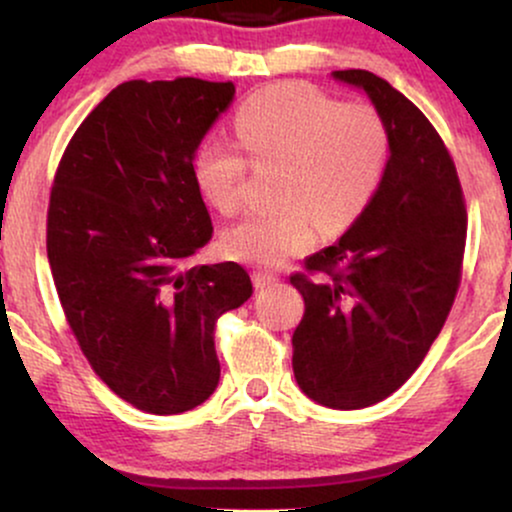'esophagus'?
<instances>
[{"mask_svg": "<svg viewBox=\"0 0 512 512\" xmlns=\"http://www.w3.org/2000/svg\"><path fill=\"white\" fill-rule=\"evenodd\" d=\"M276 281H279V276L269 272H252V284H255V289H267V286H274Z\"/></svg>", "mask_w": 512, "mask_h": 512, "instance_id": "esophagus-1", "label": "esophagus"}]
</instances>
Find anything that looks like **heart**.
I'll use <instances>...</instances> for the list:
<instances>
[{"instance_id": "1", "label": "heart", "mask_w": 512, "mask_h": 512, "mask_svg": "<svg viewBox=\"0 0 512 512\" xmlns=\"http://www.w3.org/2000/svg\"><path fill=\"white\" fill-rule=\"evenodd\" d=\"M240 146L255 163H279L274 202L223 233V248L240 262L279 267L313 245L315 224L339 231L373 197L387 161V129L370 105H337L303 84L257 91L236 113ZM245 156L211 137L195 156V180L221 214L243 204Z\"/></svg>"}]
</instances>
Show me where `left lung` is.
<instances>
[{"mask_svg": "<svg viewBox=\"0 0 512 512\" xmlns=\"http://www.w3.org/2000/svg\"><path fill=\"white\" fill-rule=\"evenodd\" d=\"M361 88L387 129L383 178L337 243L293 274L305 313L293 332V375L313 402L363 409L421 366L445 325L464 255L455 163L426 115L366 69L332 72Z\"/></svg>", "mask_w": 512, "mask_h": 512, "instance_id": "8db88e82", "label": "left lung"}]
</instances>
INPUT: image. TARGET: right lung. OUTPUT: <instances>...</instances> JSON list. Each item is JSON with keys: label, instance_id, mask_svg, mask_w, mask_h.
<instances>
[{"label": "right lung", "instance_id": "right-lung-1", "mask_svg": "<svg viewBox=\"0 0 512 512\" xmlns=\"http://www.w3.org/2000/svg\"><path fill=\"white\" fill-rule=\"evenodd\" d=\"M231 81H125L81 122L48 209V260L81 351L117 397L182 414L219 385L216 320L252 296L236 262L195 264L211 240L195 180Z\"/></svg>", "mask_w": 512, "mask_h": 512}]
</instances>
